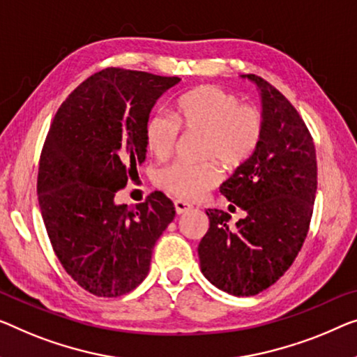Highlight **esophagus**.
Masks as SVG:
<instances>
[{
  "label": "esophagus",
  "instance_id": "obj_1",
  "mask_svg": "<svg viewBox=\"0 0 357 357\" xmlns=\"http://www.w3.org/2000/svg\"><path fill=\"white\" fill-rule=\"evenodd\" d=\"M174 210H176V215H184V213L192 210V205L185 204L183 200H176L174 202Z\"/></svg>",
  "mask_w": 357,
  "mask_h": 357
}]
</instances>
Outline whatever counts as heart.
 Listing matches in <instances>:
<instances>
[{"instance_id":"1","label":"heart","mask_w":357,"mask_h":357,"mask_svg":"<svg viewBox=\"0 0 357 357\" xmlns=\"http://www.w3.org/2000/svg\"><path fill=\"white\" fill-rule=\"evenodd\" d=\"M181 128L205 135L204 163H172L155 174L158 188L174 199L194 202L216 188L221 169L245 165L255 155L264 135V116L255 105L242 104L237 94L215 84H204L185 93L174 104V116L153 112L144 123V142L155 158L172 155L179 141ZM213 160H216L213 162Z\"/></svg>"}]
</instances>
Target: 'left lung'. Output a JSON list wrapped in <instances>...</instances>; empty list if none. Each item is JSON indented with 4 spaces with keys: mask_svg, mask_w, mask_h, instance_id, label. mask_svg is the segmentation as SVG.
I'll return each instance as SVG.
<instances>
[{
    "mask_svg": "<svg viewBox=\"0 0 357 357\" xmlns=\"http://www.w3.org/2000/svg\"><path fill=\"white\" fill-rule=\"evenodd\" d=\"M247 78L261 91L264 135L255 155L220 189L247 216L231 229L227 213L208 210V232L199 243L202 273L236 296L266 290L295 261L317 190L316 147L306 123L273 84L253 73Z\"/></svg>",
    "mask_w": 357,
    "mask_h": 357,
    "instance_id": "left-lung-1",
    "label": "left lung"
}]
</instances>
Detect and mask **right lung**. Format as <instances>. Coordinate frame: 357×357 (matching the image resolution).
Here are the masks:
<instances>
[{"label": "right lung", "mask_w": 357, "mask_h": 357, "mask_svg": "<svg viewBox=\"0 0 357 357\" xmlns=\"http://www.w3.org/2000/svg\"><path fill=\"white\" fill-rule=\"evenodd\" d=\"M179 77L109 67L68 94L43 144L38 204L52 250L89 294L115 298L146 279L152 250L174 218L155 190L135 206L115 195L146 158L144 123Z\"/></svg>", "instance_id": "obj_1"}]
</instances>
